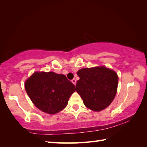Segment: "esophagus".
Returning <instances> with one entry per match:
<instances>
[{
  "mask_svg": "<svg viewBox=\"0 0 147 147\" xmlns=\"http://www.w3.org/2000/svg\"><path fill=\"white\" fill-rule=\"evenodd\" d=\"M72 83H73L74 85H76V80L75 79H73V80H72Z\"/></svg>",
  "mask_w": 147,
  "mask_h": 147,
  "instance_id": "1",
  "label": "esophagus"
}]
</instances>
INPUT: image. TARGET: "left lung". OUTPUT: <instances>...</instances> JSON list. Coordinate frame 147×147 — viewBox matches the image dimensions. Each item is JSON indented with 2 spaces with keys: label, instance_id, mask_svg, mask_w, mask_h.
Returning <instances> with one entry per match:
<instances>
[{
  "label": "left lung",
  "instance_id": "1",
  "mask_svg": "<svg viewBox=\"0 0 147 147\" xmlns=\"http://www.w3.org/2000/svg\"><path fill=\"white\" fill-rule=\"evenodd\" d=\"M77 74L80 80L76 92L87 108L99 112L111 104L116 95L119 80L114 71L104 66L83 68Z\"/></svg>",
  "mask_w": 147,
  "mask_h": 147
}]
</instances>
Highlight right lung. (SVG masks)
Wrapping results in <instances>:
<instances>
[{
	"instance_id": "right-lung-1",
	"label": "right lung",
	"mask_w": 147,
	"mask_h": 147,
	"mask_svg": "<svg viewBox=\"0 0 147 147\" xmlns=\"http://www.w3.org/2000/svg\"><path fill=\"white\" fill-rule=\"evenodd\" d=\"M31 100L40 110L55 114L66 107L76 88L64 74L35 72L24 83Z\"/></svg>"
}]
</instances>
